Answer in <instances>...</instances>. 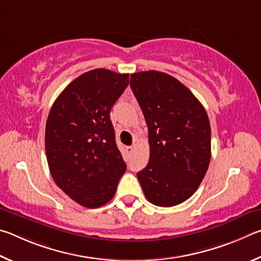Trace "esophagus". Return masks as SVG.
I'll return each instance as SVG.
<instances>
[{
  "label": "esophagus",
  "mask_w": 261,
  "mask_h": 261,
  "mask_svg": "<svg viewBox=\"0 0 261 261\" xmlns=\"http://www.w3.org/2000/svg\"><path fill=\"white\" fill-rule=\"evenodd\" d=\"M133 150H134L133 147H126V151L128 154H130L132 152H133Z\"/></svg>",
  "instance_id": "esophagus-1"
}]
</instances>
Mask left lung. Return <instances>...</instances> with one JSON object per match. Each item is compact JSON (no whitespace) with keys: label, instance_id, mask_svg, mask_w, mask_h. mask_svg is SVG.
I'll return each mask as SVG.
<instances>
[{"label":"left lung","instance_id":"left-lung-1","mask_svg":"<svg viewBox=\"0 0 261 261\" xmlns=\"http://www.w3.org/2000/svg\"><path fill=\"white\" fill-rule=\"evenodd\" d=\"M130 88L149 129V163L138 173L145 197L163 207L184 203L211 161L207 113L184 84L164 72L133 73Z\"/></svg>","mask_w":261,"mask_h":261}]
</instances>
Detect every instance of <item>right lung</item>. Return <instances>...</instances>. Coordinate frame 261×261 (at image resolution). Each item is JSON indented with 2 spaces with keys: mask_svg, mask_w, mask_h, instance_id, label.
Returning a JSON list of instances; mask_svg holds the SVG:
<instances>
[{
  "mask_svg": "<svg viewBox=\"0 0 261 261\" xmlns=\"http://www.w3.org/2000/svg\"><path fill=\"white\" fill-rule=\"evenodd\" d=\"M129 74L95 68L73 80L55 100L45 123V154L54 181L88 208L112 199L126 164L110 111Z\"/></svg>",
  "mask_w": 261,
  "mask_h": 261,
  "instance_id": "1",
  "label": "right lung"
}]
</instances>
